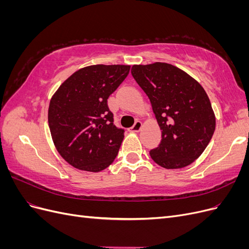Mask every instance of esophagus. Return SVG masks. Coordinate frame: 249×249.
I'll list each match as a JSON object with an SVG mask.
<instances>
[{
	"label": "esophagus",
	"instance_id": "1",
	"mask_svg": "<svg viewBox=\"0 0 249 249\" xmlns=\"http://www.w3.org/2000/svg\"><path fill=\"white\" fill-rule=\"evenodd\" d=\"M141 125H142L141 122L137 120V122L134 124V125L132 127H130V132H139L141 129Z\"/></svg>",
	"mask_w": 249,
	"mask_h": 249
}]
</instances>
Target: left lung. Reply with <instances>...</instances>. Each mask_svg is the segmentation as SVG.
Here are the masks:
<instances>
[{
  "mask_svg": "<svg viewBox=\"0 0 249 249\" xmlns=\"http://www.w3.org/2000/svg\"><path fill=\"white\" fill-rule=\"evenodd\" d=\"M132 76L149 99L162 130L149 156L166 169L183 168L202 154L215 131L205 90L189 74L168 63L134 65Z\"/></svg>",
  "mask_w": 249,
  "mask_h": 249,
  "instance_id": "1",
  "label": "left lung"
}]
</instances>
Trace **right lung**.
Returning <instances> with one entry per match:
<instances>
[{
	"mask_svg": "<svg viewBox=\"0 0 249 249\" xmlns=\"http://www.w3.org/2000/svg\"><path fill=\"white\" fill-rule=\"evenodd\" d=\"M130 67H84L53 95L48 113L51 135L58 153L71 166L99 172L114 161L124 130L114 124L107 100L127 77Z\"/></svg>",
	"mask_w": 249,
	"mask_h": 249,
	"instance_id": "add662e5",
	"label": "right lung"
}]
</instances>
